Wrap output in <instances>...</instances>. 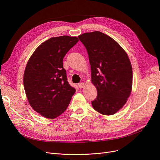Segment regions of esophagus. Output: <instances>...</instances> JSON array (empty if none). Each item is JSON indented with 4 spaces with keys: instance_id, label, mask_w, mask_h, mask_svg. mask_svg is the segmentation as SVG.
Segmentation results:
<instances>
[{
    "instance_id": "1",
    "label": "esophagus",
    "mask_w": 160,
    "mask_h": 160,
    "mask_svg": "<svg viewBox=\"0 0 160 160\" xmlns=\"http://www.w3.org/2000/svg\"><path fill=\"white\" fill-rule=\"evenodd\" d=\"M78 86H79V88L80 89L83 88L84 87H85V83H80L78 84Z\"/></svg>"
}]
</instances>
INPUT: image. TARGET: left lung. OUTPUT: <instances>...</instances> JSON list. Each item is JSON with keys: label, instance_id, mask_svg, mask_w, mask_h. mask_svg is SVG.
Instances as JSON below:
<instances>
[{"label": "left lung", "instance_id": "left-lung-1", "mask_svg": "<svg viewBox=\"0 0 160 160\" xmlns=\"http://www.w3.org/2000/svg\"><path fill=\"white\" fill-rule=\"evenodd\" d=\"M88 52L91 82L98 91L91 102L101 114L111 115L126 103L132 89L133 71L127 52L113 38L94 31L78 36Z\"/></svg>", "mask_w": 160, "mask_h": 160}]
</instances>
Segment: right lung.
Returning a JSON list of instances; mask_svg holds the SVG:
<instances>
[{
    "mask_svg": "<svg viewBox=\"0 0 160 160\" xmlns=\"http://www.w3.org/2000/svg\"><path fill=\"white\" fill-rule=\"evenodd\" d=\"M78 41L77 37H52L41 43L27 62L23 75L27 98L31 108L44 118L59 117L75 93L67 81L62 60Z\"/></svg>",
    "mask_w": 160,
    "mask_h": 160,
    "instance_id": "obj_1",
    "label": "right lung"
}]
</instances>
